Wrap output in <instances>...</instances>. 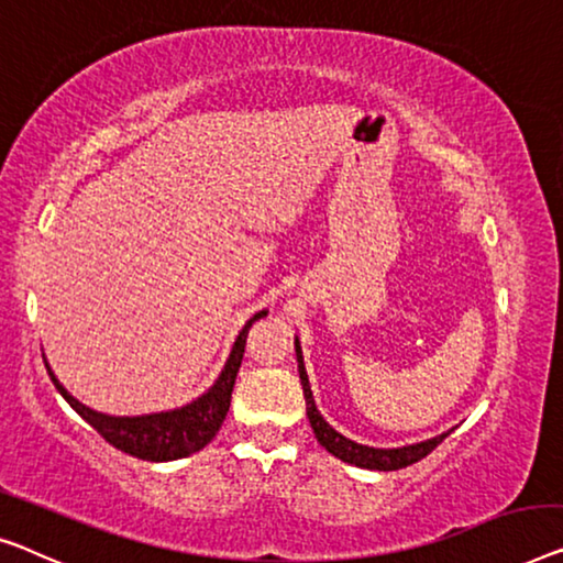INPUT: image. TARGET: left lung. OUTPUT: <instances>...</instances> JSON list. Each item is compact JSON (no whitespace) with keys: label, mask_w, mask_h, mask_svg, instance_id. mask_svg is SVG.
Wrapping results in <instances>:
<instances>
[{"label":"left lung","mask_w":563,"mask_h":563,"mask_svg":"<svg viewBox=\"0 0 563 563\" xmlns=\"http://www.w3.org/2000/svg\"><path fill=\"white\" fill-rule=\"evenodd\" d=\"M296 356H298V372H300V384H303V397H306V412L310 419V427H313L316 440L323 444L325 450L331 452L333 457L343 460V463L356 465V467H366V470H401L407 465H415L419 460L430 455V452L438 448V444L448 438L450 432L440 434V438H432L427 442H417V444H407V448H397V450H376V448H366V444L351 442L333 430V427L325 422L321 412L316 409L313 394H310V384H308V374L303 366V354H300V343L296 339Z\"/></svg>","instance_id":"8db88e82"}]
</instances>
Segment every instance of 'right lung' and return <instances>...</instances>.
<instances>
[{"label":"right lung","instance_id":"right-lung-1","mask_svg":"<svg viewBox=\"0 0 563 563\" xmlns=\"http://www.w3.org/2000/svg\"><path fill=\"white\" fill-rule=\"evenodd\" d=\"M267 310H260L247 321L245 329L234 341L232 354L224 364V372L220 379L214 382V387L207 394H201L197 401L191 405L174 409V412H162V415H146V417H108L93 412L86 405H80L78 399H73L65 387L53 376V384L57 391L63 394L75 412H78L86 422L93 427V430L103 438L108 444H113L115 450L125 452V455L139 457V460H151V463H166V460H179L187 457L191 452H199L205 444L220 432L224 417L230 412L232 401V389L234 379H238L242 356H245V343L247 333L257 323L260 318H265ZM47 366V364H45Z\"/></svg>","mask_w":563,"mask_h":563}]
</instances>
